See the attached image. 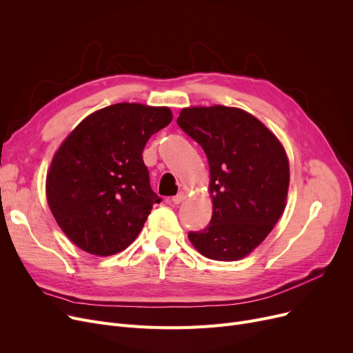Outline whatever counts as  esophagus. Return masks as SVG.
<instances>
[{
	"mask_svg": "<svg viewBox=\"0 0 353 353\" xmlns=\"http://www.w3.org/2000/svg\"><path fill=\"white\" fill-rule=\"evenodd\" d=\"M184 197H186V194H184L183 192H180V193H177L176 196L172 197V201L174 203V205H179V203H181V201L184 200Z\"/></svg>",
	"mask_w": 353,
	"mask_h": 353,
	"instance_id": "obj_1",
	"label": "esophagus"
}]
</instances>
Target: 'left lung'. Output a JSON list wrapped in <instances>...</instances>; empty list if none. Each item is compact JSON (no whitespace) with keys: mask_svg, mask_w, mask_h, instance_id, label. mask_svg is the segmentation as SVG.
Returning a JSON list of instances; mask_svg holds the SVG:
<instances>
[{"mask_svg":"<svg viewBox=\"0 0 353 353\" xmlns=\"http://www.w3.org/2000/svg\"><path fill=\"white\" fill-rule=\"evenodd\" d=\"M179 127L205 150L210 167V223L189 232L213 261L232 262L261 245L281 219L289 188L285 148L246 111L225 105L183 108Z\"/></svg>","mask_w":353,"mask_h":353,"instance_id":"obj_1","label":"left lung"}]
</instances>
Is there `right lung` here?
<instances>
[{
  "instance_id": "1",
  "label": "right lung",
  "mask_w": 353,
  "mask_h": 353,
  "mask_svg": "<svg viewBox=\"0 0 353 353\" xmlns=\"http://www.w3.org/2000/svg\"><path fill=\"white\" fill-rule=\"evenodd\" d=\"M172 119L167 107L119 103L72 130L47 176L48 206L72 243L110 256L134 242L161 201L150 186L144 145Z\"/></svg>"
}]
</instances>
